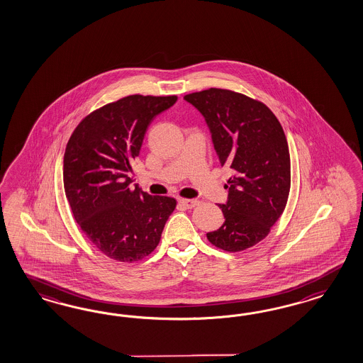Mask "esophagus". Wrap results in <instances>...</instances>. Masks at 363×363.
I'll list each match as a JSON object with an SVG mask.
<instances>
[{
  "label": "esophagus",
  "mask_w": 363,
  "mask_h": 363,
  "mask_svg": "<svg viewBox=\"0 0 363 363\" xmlns=\"http://www.w3.org/2000/svg\"><path fill=\"white\" fill-rule=\"evenodd\" d=\"M178 203L181 206L186 208V209H193V208L197 206L198 201L197 199H184V198H181V199H178Z\"/></svg>",
  "instance_id": "obj_1"
}]
</instances>
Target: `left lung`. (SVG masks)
I'll list each match as a JSON object with an SVG mask.
<instances>
[{"label":"left lung","instance_id":"1","mask_svg":"<svg viewBox=\"0 0 363 363\" xmlns=\"http://www.w3.org/2000/svg\"><path fill=\"white\" fill-rule=\"evenodd\" d=\"M184 99L203 116L220 166L231 170L225 222L206 234L214 246L241 252L262 241L281 217L290 191V154L273 111L259 101L225 89Z\"/></svg>","mask_w":363,"mask_h":363}]
</instances>
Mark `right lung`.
I'll return each instance as SVG.
<instances>
[{
	"instance_id": "add662e5",
	"label": "right lung",
	"mask_w": 363,
	"mask_h": 363,
	"mask_svg": "<svg viewBox=\"0 0 363 363\" xmlns=\"http://www.w3.org/2000/svg\"><path fill=\"white\" fill-rule=\"evenodd\" d=\"M176 96L134 94L90 113L66 145L64 187L81 230L99 250L135 262L161 240L176 199L150 196L133 184V165L149 125Z\"/></svg>"
}]
</instances>
